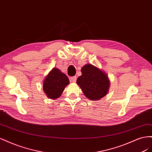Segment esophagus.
<instances>
[{"instance_id":"esophagus-1","label":"esophagus","mask_w":152,"mask_h":152,"mask_svg":"<svg viewBox=\"0 0 152 152\" xmlns=\"http://www.w3.org/2000/svg\"><path fill=\"white\" fill-rule=\"evenodd\" d=\"M70 79H71V81H72V82H75L76 80H77V77H76V76H73V77H72L70 78Z\"/></svg>"}]
</instances>
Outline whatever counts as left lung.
Segmentation results:
<instances>
[{"mask_svg":"<svg viewBox=\"0 0 152 152\" xmlns=\"http://www.w3.org/2000/svg\"><path fill=\"white\" fill-rule=\"evenodd\" d=\"M82 75L78 77L77 84L84 94L92 101L99 100L107 94L110 80L107 75L99 68L87 64L81 69Z\"/></svg>","mask_w":152,"mask_h":152,"instance_id":"8db88e82","label":"left lung"}]
</instances>
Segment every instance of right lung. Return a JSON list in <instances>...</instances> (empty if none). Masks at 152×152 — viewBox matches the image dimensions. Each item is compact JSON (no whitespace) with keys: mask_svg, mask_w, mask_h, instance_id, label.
I'll return each mask as SVG.
<instances>
[{"mask_svg":"<svg viewBox=\"0 0 152 152\" xmlns=\"http://www.w3.org/2000/svg\"><path fill=\"white\" fill-rule=\"evenodd\" d=\"M68 84L69 80L65 73L59 69L54 68L45 78L43 90L49 98L55 99L60 97Z\"/></svg>","mask_w":152,"mask_h":152,"instance_id":"obj_1","label":"right lung"}]
</instances>
